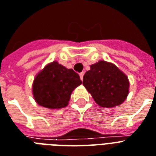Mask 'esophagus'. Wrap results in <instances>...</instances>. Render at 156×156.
Listing matches in <instances>:
<instances>
[{"instance_id":"obj_1","label":"esophagus","mask_w":156,"mask_h":156,"mask_svg":"<svg viewBox=\"0 0 156 156\" xmlns=\"http://www.w3.org/2000/svg\"><path fill=\"white\" fill-rule=\"evenodd\" d=\"M83 75H84V72H82V73H79V76H80V78L82 81H83Z\"/></svg>"}]
</instances>
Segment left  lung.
<instances>
[{
	"label": "left lung",
	"mask_w": 156,
	"mask_h": 156,
	"mask_svg": "<svg viewBox=\"0 0 156 156\" xmlns=\"http://www.w3.org/2000/svg\"><path fill=\"white\" fill-rule=\"evenodd\" d=\"M83 76V84L100 106L111 108L128 97L129 81L125 73L105 60L91 65Z\"/></svg>",
	"instance_id": "1"
}]
</instances>
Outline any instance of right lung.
Instances as JSON below:
<instances>
[{
	"mask_svg": "<svg viewBox=\"0 0 156 156\" xmlns=\"http://www.w3.org/2000/svg\"><path fill=\"white\" fill-rule=\"evenodd\" d=\"M82 81L78 73L57 61L50 63L33 81V94L36 102L48 109L67 106L71 93Z\"/></svg>",
	"mask_w": 156,
	"mask_h": 156,
	"instance_id": "right-lung-1",
	"label": "right lung"
}]
</instances>
